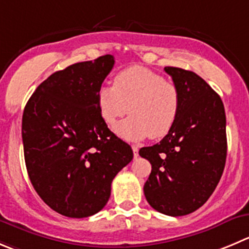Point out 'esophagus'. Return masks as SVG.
Here are the masks:
<instances>
[{
    "instance_id": "1",
    "label": "esophagus",
    "mask_w": 249,
    "mask_h": 249,
    "mask_svg": "<svg viewBox=\"0 0 249 249\" xmlns=\"http://www.w3.org/2000/svg\"><path fill=\"white\" fill-rule=\"evenodd\" d=\"M132 149H133V156H134V159H137L139 156V148L137 145H132Z\"/></svg>"
}]
</instances>
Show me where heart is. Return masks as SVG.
Instances as JSON below:
<instances>
[{
    "instance_id": "b5f03b06",
    "label": "heart",
    "mask_w": 249,
    "mask_h": 249,
    "mask_svg": "<svg viewBox=\"0 0 249 249\" xmlns=\"http://www.w3.org/2000/svg\"><path fill=\"white\" fill-rule=\"evenodd\" d=\"M104 122L115 127L127 112L131 117L116 128L126 141L159 139L170 133L179 111L177 88L158 73L132 66L113 78V85H101L96 94Z\"/></svg>"
}]
</instances>
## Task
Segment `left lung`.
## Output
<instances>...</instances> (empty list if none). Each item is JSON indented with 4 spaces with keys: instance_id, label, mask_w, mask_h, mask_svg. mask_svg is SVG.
<instances>
[{
    "instance_id": "left-lung-1",
    "label": "left lung",
    "mask_w": 249,
    "mask_h": 249,
    "mask_svg": "<svg viewBox=\"0 0 249 249\" xmlns=\"http://www.w3.org/2000/svg\"><path fill=\"white\" fill-rule=\"evenodd\" d=\"M179 95L174 127L139 155L151 164L144 184L149 204L170 216L199 209L213 194L226 162V116L220 96L192 71L165 67Z\"/></svg>"
}]
</instances>
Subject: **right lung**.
<instances>
[{
    "label": "right lung",
    "mask_w": 249,
    "mask_h": 249,
    "mask_svg": "<svg viewBox=\"0 0 249 249\" xmlns=\"http://www.w3.org/2000/svg\"><path fill=\"white\" fill-rule=\"evenodd\" d=\"M115 65L112 55L52 73L25 105L22 138L28 175L40 198L58 214L100 212L116 175L133 159L131 145L107 128L96 94Z\"/></svg>",
    "instance_id": "add662e5"
}]
</instances>
